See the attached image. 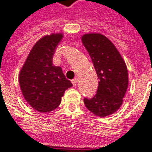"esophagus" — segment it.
I'll use <instances>...</instances> for the list:
<instances>
[{"label": "esophagus", "instance_id": "34e87169", "mask_svg": "<svg viewBox=\"0 0 152 152\" xmlns=\"http://www.w3.org/2000/svg\"><path fill=\"white\" fill-rule=\"evenodd\" d=\"M71 82H72V83H73V85H74V86H76V85H77V83H78V79L75 78H74V79H72V80H71Z\"/></svg>", "mask_w": 152, "mask_h": 152}]
</instances>
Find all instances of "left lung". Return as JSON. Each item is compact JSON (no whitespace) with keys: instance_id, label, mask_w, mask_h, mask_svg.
<instances>
[{"instance_id":"left-lung-1","label":"left lung","mask_w":152,"mask_h":152,"mask_svg":"<svg viewBox=\"0 0 152 152\" xmlns=\"http://www.w3.org/2000/svg\"><path fill=\"white\" fill-rule=\"evenodd\" d=\"M81 39L99 79L96 95L91 99L84 98L83 102L94 115L107 117L122 106L128 86L127 68L118 49L105 35L89 33Z\"/></svg>"}]
</instances>
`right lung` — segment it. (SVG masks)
<instances>
[{
  "mask_svg": "<svg viewBox=\"0 0 152 152\" xmlns=\"http://www.w3.org/2000/svg\"><path fill=\"white\" fill-rule=\"evenodd\" d=\"M62 33H52L35 43L19 74L23 97L30 106L39 113L57 108L66 89L73 86L62 69L53 64L56 47Z\"/></svg>",
  "mask_w": 152,
  "mask_h": 152,
  "instance_id": "1",
  "label": "right lung"
}]
</instances>
